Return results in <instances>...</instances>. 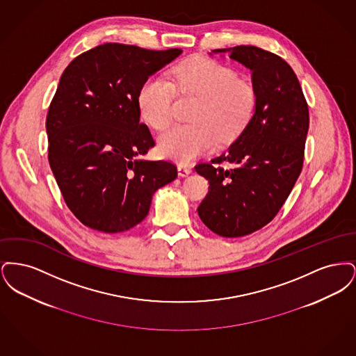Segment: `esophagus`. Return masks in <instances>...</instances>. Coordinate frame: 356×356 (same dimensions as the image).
Wrapping results in <instances>:
<instances>
[{"mask_svg": "<svg viewBox=\"0 0 356 356\" xmlns=\"http://www.w3.org/2000/svg\"><path fill=\"white\" fill-rule=\"evenodd\" d=\"M177 172H179V176L186 177V176L192 173V168H191V167H188V165L181 164V165H179V167H177Z\"/></svg>", "mask_w": 356, "mask_h": 356, "instance_id": "1", "label": "esophagus"}]
</instances>
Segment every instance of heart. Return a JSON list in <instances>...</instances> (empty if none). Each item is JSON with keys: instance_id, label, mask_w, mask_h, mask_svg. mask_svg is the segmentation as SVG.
Here are the masks:
<instances>
[{"instance_id": "1", "label": "heart", "mask_w": 356, "mask_h": 356, "mask_svg": "<svg viewBox=\"0 0 356 356\" xmlns=\"http://www.w3.org/2000/svg\"><path fill=\"white\" fill-rule=\"evenodd\" d=\"M172 84L152 76L138 89L137 106L141 119L154 131H164L173 118L176 89L200 97L192 120L176 125L160 137L161 156L189 163L222 143L235 141L254 119L257 93L254 85L240 80L235 69L207 57H193L173 69Z\"/></svg>"}]
</instances>
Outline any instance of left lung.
I'll return each mask as SVG.
<instances>
[{
    "label": "left lung",
    "instance_id": "1",
    "mask_svg": "<svg viewBox=\"0 0 356 356\" xmlns=\"http://www.w3.org/2000/svg\"><path fill=\"white\" fill-rule=\"evenodd\" d=\"M229 57L252 70L254 119L228 152L195 170L209 183L197 208L202 221L219 236L240 237L267 225L286 203L303 168L309 113L295 72L280 56L240 45Z\"/></svg>",
    "mask_w": 356,
    "mask_h": 356
}]
</instances>
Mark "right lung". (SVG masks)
Masks as SVG:
<instances>
[{"mask_svg":"<svg viewBox=\"0 0 356 356\" xmlns=\"http://www.w3.org/2000/svg\"><path fill=\"white\" fill-rule=\"evenodd\" d=\"M181 51L108 42L64 70L47 116L48 160L65 204L86 227L134 228L153 193L177 177L172 161L143 159L154 140L140 122L137 93Z\"/></svg>","mask_w":356,"mask_h":356,"instance_id":"right-lung-1","label":"right lung"}]
</instances>
